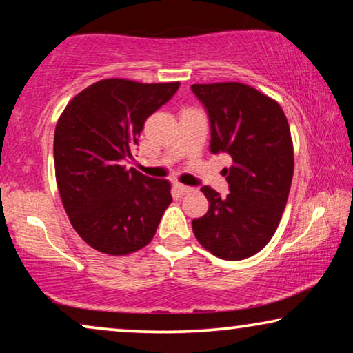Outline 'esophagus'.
Masks as SVG:
<instances>
[{
	"instance_id": "1",
	"label": "esophagus",
	"mask_w": 353,
	"mask_h": 353,
	"mask_svg": "<svg viewBox=\"0 0 353 353\" xmlns=\"http://www.w3.org/2000/svg\"><path fill=\"white\" fill-rule=\"evenodd\" d=\"M194 190L190 186H185V185H180V183H175L173 185V192H175L176 196H185V194H190V192H192Z\"/></svg>"
}]
</instances>
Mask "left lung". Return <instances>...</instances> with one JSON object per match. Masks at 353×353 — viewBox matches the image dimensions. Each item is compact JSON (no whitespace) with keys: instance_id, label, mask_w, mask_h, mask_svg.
Returning a JSON list of instances; mask_svg holds the SVG:
<instances>
[{"instance_id":"obj_1","label":"left lung","mask_w":353,"mask_h":353,"mask_svg":"<svg viewBox=\"0 0 353 353\" xmlns=\"http://www.w3.org/2000/svg\"><path fill=\"white\" fill-rule=\"evenodd\" d=\"M191 90L209 115L210 152H225L233 161L223 172L228 196L201 188L209 210L192 220V231L216 257H252L276 231L291 190L294 151L288 119L276 101L238 81Z\"/></svg>"}]
</instances>
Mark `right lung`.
Wrapping results in <instances>:
<instances>
[{"label": "right lung", "mask_w": 353, "mask_h": 353, "mask_svg": "<svg viewBox=\"0 0 353 353\" xmlns=\"http://www.w3.org/2000/svg\"><path fill=\"white\" fill-rule=\"evenodd\" d=\"M173 83L96 81L67 104L54 132L56 181L80 238L127 255L151 243L172 202L170 183L123 167L144 122L176 93Z\"/></svg>", "instance_id": "right-lung-1"}]
</instances>
